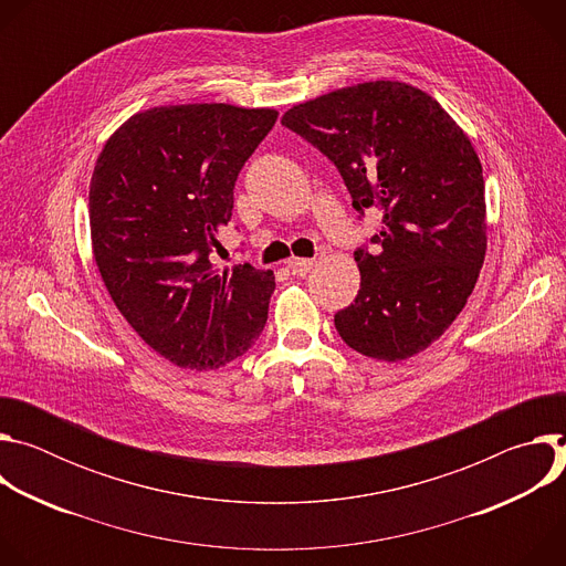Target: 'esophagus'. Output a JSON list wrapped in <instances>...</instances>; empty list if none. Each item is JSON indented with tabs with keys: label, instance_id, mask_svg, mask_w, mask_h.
Segmentation results:
<instances>
[{
	"label": "esophagus",
	"instance_id": "esophagus-1",
	"mask_svg": "<svg viewBox=\"0 0 566 566\" xmlns=\"http://www.w3.org/2000/svg\"><path fill=\"white\" fill-rule=\"evenodd\" d=\"M313 266H315V262H313V260H306V258H291V260H289V269H291L293 273H297V275L308 273Z\"/></svg>",
	"mask_w": 566,
	"mask_h": 566
}]
</instances>
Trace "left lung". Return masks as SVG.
Wrapping results in <instances>:
<instances>
[{"label": "left lung", "instance_id": "8db88e82", "mask_svg": "<svg viewBox=\"0 0 566 566\" xmlns=\"http://www.w3.org/2000/svg\"><path fill=\"white\" fill-rule=\"evenodd\" d=\"M282 125L334 160L354 208H382L378 251L354 253L356 300L340 338L398 363L428 349L465 306L486 258L481 160L468 134L419 87L374 80L293 105Z\"/></svg>", "mask_w": 566, "mask_h": 566}]
</instances>
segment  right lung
Segmentation results:
<instances>
[{
	"instance_id": "add662e5",
	"label": "right lung",
	"mask_w": 566,
	"mask_h": 566,
	"mask_svg": "<svg viewBox=\"0 0 566 566\" xmlns=\"http://www.w3.org/2000/svg\"><path fill=\"white\" fill-rule=\"evenodd\" d=\"M277 120L269 107L192 103L127 118L90 184L92 249L132 329L181 369L208 371L262 334L273 271L217 269L239 170Z\"/></svg>"
}]
</instances>
